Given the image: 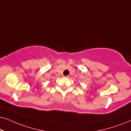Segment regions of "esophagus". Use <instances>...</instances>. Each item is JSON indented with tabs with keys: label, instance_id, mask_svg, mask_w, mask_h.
<instances>
[{
	"label": "esophagus",
	"instance_id": "esophagus-1",
	"mask_svg": "<svg viewBox=\"0 0 131 131\" xmlns=\"http://www.w3.org/2000/svg\"><path fill=\"white\" fill-rule=\"evenodd\" d=\"M65 77V78H69V76H64Z\"/></svg>",
	"mask_w": 131,
	"mask_h": 131
}]
</instances>
